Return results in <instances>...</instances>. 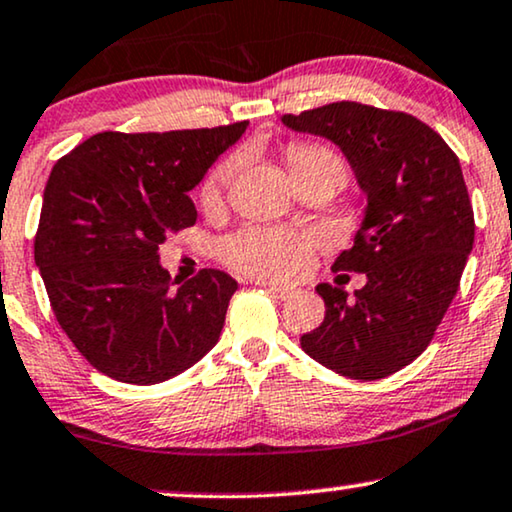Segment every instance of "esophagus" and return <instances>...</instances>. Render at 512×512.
<instances>
[{"label":"esophagus","instance_id":"34e87169","mask_svg":"<svg viewBox=\"0 0 512 512\" xmlns=\"http://www.w3.org/2000/svg\"><path fill=\"white\" fill-rule=\"evenodd\" d=\"M261 287L268 291L270 296L280 298V301H287V298L294 296V289H287V287H277V284H270V282H261Z\"/></svg>","mask_w":512,"mask_h":512}]
</instances>
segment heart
Segmentation results:
<instances>
[{
	"label": "heart",
	"mask_w": 512,
	"mask_h": 512,
	"mask_svg": "<svg viewBox=\"0 0 512 512\" xmlns=\"http://www.w3.org/2000/svg\"><path fill=\"white\" fill-rule=\"evenodd\" d=\"M284 157H287V167L296 185L313 181V178H329L343 185L348 176L343 157L329 145L294 141L287 145ZM237 167H240V157L228 155L209 169V174L199 183V204L204 209H214L221 204L225 190L237 174ZM313 244V237L305 232L249 228L228 237L221 244V256L232 268L249 272V275L268 277V280H294L310 265Z\"/></svg>",
	"instance_id": "b5f03b06"
}]
</instances>
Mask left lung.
I'll list each match as a JSON object with an SVG mask.
<instances>
[{
  "label": "left lung",
  "instance_id": "1",
  "mask_svg": "<svg viewBox=\"0 0 512 512\" xmlns=\"http://www.w3.org/2000/svg\"><path fill=\"white\" fill-rule=\"evenodd\" d=\"M334 141L367 192L355 244L334 270L364 272L348 291L317 284L327 313L301 348L336 374L376 381L416 360L454 301L475 242V216L456 152L421 119L355 101L284 115Z\"/></svg>",
  "mask_w": 512,
  "mask_h": 512
}]
</instances>
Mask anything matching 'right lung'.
<instances>
[{"mask_svg":"<svg viewBox=\"0 0 512 512\" xmlns=\"http://www.w3.org/2000/svg\"><path fill=\"white\" fill-rule=\"evenodd\" d=\"M247 124L101 131L53 167L35 263L58 324L101 374L155 386L216 345L237 282L204 268L171 289L159 244L195 225L188 192Z\"/></svg>","mask_w":512,"mask_h":512,"instance_id":"obj_1","label":"right lung"}]
</instances>
